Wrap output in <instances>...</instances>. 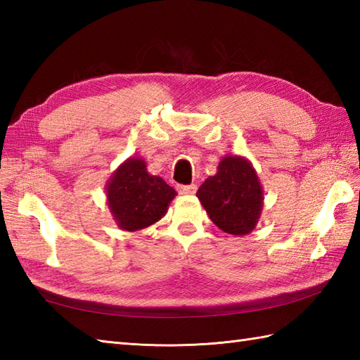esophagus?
<instances>
[{
    "instance_id": "34e87169",
    "label": "esophagus",
    "mask_w": 360,
    "mask_h": 360,
    "mask_svg": "<svg viewBox=\"0 0 360 360\" xmlns=\"http://www.w3.org/2000/svg\"><path fill=\"white\" fill-rule=\"evenodd\" d=\"M178 192L181 193V195H193L195 192H196V186L195 184H190V186H182V184H179L178 187Z\"/></svg>"
}]
</instances>
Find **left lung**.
Returning a JSON list of instances; mask_svg holds the SVG:
<instances>
[{
    "mask_svg": "<svg viewBox=\"0 0 360 360\" xmlns=\"http://www.w3.org/2000/svg\"><path fill=\"white\" fill-rule=\"evenodd\" d=\"M210 219L221 231L246 235L254 231L262 213L263 192L258 176L246 159L227 156L218 165V173L198 188Z\"/></svg>",
    "mask_w": 360,
    "mask_h": 360,
    "instance_id": "1",
    "label": "left lung"
}]
</instances>
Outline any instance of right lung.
Wrapping results in <instances>:
<instances>
[{
  "label": "right lung",
  "instance_id": "1",
  "mask_svg": "<svg viewBox=\"0 0 360 360\" xmlns=\"http://www.w3.org/2000/svg\"><path fill=\"white\" fill-rule=\"evenodd\" d=\"M174 195V188L150 174L143 160L137 158L122 164L106 186L112 217L128 232L141 231L162 218Z\"/></svg>",
  "mask_w": 360,
  "mask_h": 360
}]
</instances>
